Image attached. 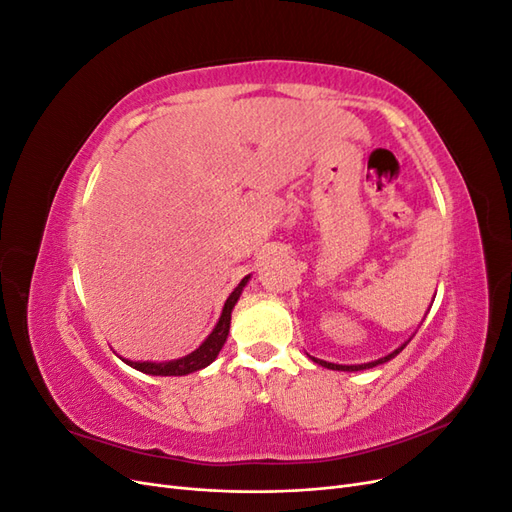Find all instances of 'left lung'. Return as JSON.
<instances>
[{
    "instance_id": "obj_1",
    "label": "left lung",
    "mask_w": 512,
    "mask_h": 512,
    "mask_svg": "<svg viewBox=\"0 0 512 512\" xmlns=\"http://www.w3.org/2000/svg\"><path fill=\"white\" fill-rule=\"evenodd\" d=\"M410 339H412V337H410ZM410 339H408V342H410ZM408 342H406V344H401V346H399L397 350H393L391 354L382 356V359H378V361H371V363H363V365H337V363H327V361H322V359H316V356H312V361H314V363H318V365H322V367H327V369H335V371H363V369H371V367H376V365H382V363H386V361L395 359V356L408 346Z\"/></svg>"
}]
</instances>
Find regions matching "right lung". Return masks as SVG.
Segmentation results:
<instances>
[{"label": "right lung", "instance_id": "add662e5", "mask_svg": "<svg viewBox=\"0 0 512 512\" xmlns=\"http://www.w3.org/2000/svg\"><path fill=\"white\" fill-rule=\"evenodd\" d=\"M247 282H250V275H245L241 284L230 292V297L224 303V309H222V316H220L218 324H215V329L209 333V337L194 352L181 356V359L164 361V363L128 361V359H123V363H128L130 367L143 371V374H149V376H185V374H192V371H198V369L211 365L215 359H218L222 346L226 344V337H228V331H230L232 307H235V303L239 301L241 292H243Z\"/></svg>", "mask_w": 512, "mask_h": 512}]
</instances>
